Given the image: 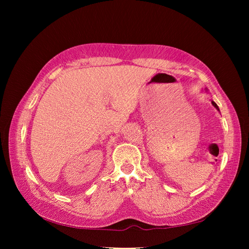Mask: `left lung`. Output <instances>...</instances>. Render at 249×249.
I'll list each match as a JSON object with an SVG mask.
<instances>
[{
  "label": "left lung",
  "instance_id": "8db88e82",
  "mask_svg": "<svg viewBox=\"0 0 249 249\" xmlns=\"http://www.w3.org/2000/svg\"><path fill=\"white\" fill-rule=\"evenodd\" d=\"M212 105H213V106H214V107H215V108H216V109H217L218 111H219V108H218V106H217V104H216L215 102H213V101H212Z\"/></svg>",
  "mask_w": 249,
  "mask_h": 249
}]
</instances>
